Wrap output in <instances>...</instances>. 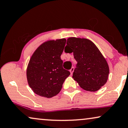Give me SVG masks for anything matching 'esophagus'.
Instances as JSON below:
<instances>
[{
  "label": "esophagus",
  "mask_w": 128,
  "mask_h": 128,
  "mask_svg": "<svg viewBox=\"0 0 128 128\" xmlns=\"http://www.w3.org/2000/svg\"><path fill=\"white\" fill-rule=\"evenodd\" d=\"M74 67H72V68H71L70 69V72L71 75L72 74V73H73V72H74Z\"/></svg>",
  "instance_id": "esophagus-1"
}]
</instances>
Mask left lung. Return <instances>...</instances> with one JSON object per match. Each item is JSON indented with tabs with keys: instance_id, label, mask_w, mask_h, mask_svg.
Here are the masks:
<instances>
[{
	"instance_id": "obj_1",
	"label": "left lung",
	"mask_w": 128,
	"mask_h": 128,
	"mask_svg": "<svg viewBox=\"0 0 128 128\" xmlns=\"http://www.w3.org/2000/svg\"><path fill=\"white\" fill-rule=\"evenodd\" d=\"M64 52H73L77 64L72 78L82 89L95 92L106 84L110 73L108 63L91 40L70 37Z\"/></svg>"
}]
</instances>
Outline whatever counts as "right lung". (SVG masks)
<instances>
[{
  "label": "right lung",
  "instance_id": "obj_1",
  "mask_svg": "<svg viewBox=\"0 0 128 128\" xmlns=\"http://www.w3.org/2000/svg\"><path fill=\"white\" fill-rule=\"evenodd\" d=\"M66 43L65 38L47 41L32 55L27 66V78L37 95L46 98L56 96L70 75L69 71L63 68L61 59Z\"/></svg>",
  "mask_w": 128,
  "mask_h": 128
}]
</instances>
